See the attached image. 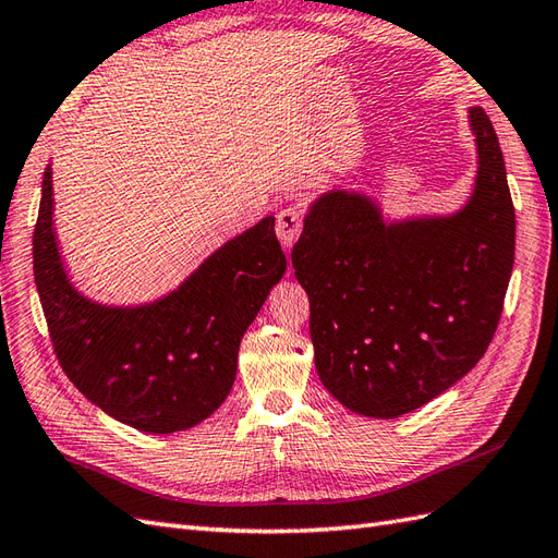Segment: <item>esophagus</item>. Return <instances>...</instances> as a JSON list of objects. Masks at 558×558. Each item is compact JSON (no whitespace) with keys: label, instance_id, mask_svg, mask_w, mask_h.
I'll return each instance as SVG.
<instances>
[{"label":"esophagus","instance_id":"1","mask_svg":"<svg viewBox=\"0 0 558 558\" xmlns=\"http://www.w3.org/2000/svg\"><path fill=\"white\" fill-rule=\"evenodd\" d=\"M301 232H303V210L295 208V206L279 210V215H277V236L281 241V246L291 248L295 239L301 236Z\"/></svg>","mask_w":558,"mask_h":558}]
</instances>
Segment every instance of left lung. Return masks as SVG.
Returning a JSON list of instances; mask_svg holds the SVG:
<instances>
[{
  "label": "left lung",
  "instance_id": "8db88e82",
  "mask_svg": "<svg viewBox=\"0 0 558 558\" xmlns=\"http://www.w3.org/2000/svg\"><path fill=\"white\" fill-rule=\"evenodd\" d=\"M469 113L478 177L464 210L386 225L372 198L336 189L312 203L291 251L317 374L357 414L418 410L466 376L497 331L515 213L493 122L481 106Z\"/></svg>",
  "mask_w": 558,
  "mask_h": 558
}]
</instances>
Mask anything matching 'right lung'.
Segmentation results:
<instances>
[{
  "label": "right lung",
  "instance_id": "1",
  "mask_svg": "<svg viewBox=\"0 0 558 558\" xmlns=\"http://www.w3.org/2000/svg\"><path fill=\"white\" fill-rule=\"evenodd\" d=\"M51 213L47 168L33 269L65 376L108 416L146 433L166 436L208 418L234 386L241 336L287 271L275 217L227 241L160 301L106 307L68 281Z\"/></svg>",
  "mask_w": 558,
  "mask_h": 558
}]
</instances>
